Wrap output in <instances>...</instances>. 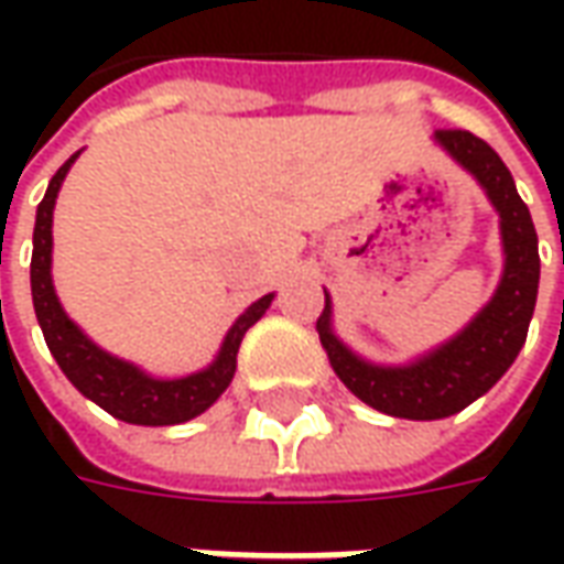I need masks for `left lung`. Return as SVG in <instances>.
Instances as JSON below:
<instances>
[{
  "instance_id": "obj_1",
  "label": "left lung",
  "mask_w": 564,
  "mask_h": 564,
  "mask_svg": "<svg viewBox=\"0 0 564 564\" xmlns=\"http://www.w3.org/2000/svg\"><path fill=\"white\" fill-rule=\"evenodd\" d=\"M75 160H78V153L63 162L59 172L51 177L42 205L35 210V229H32V305H35V317L44 332L47 350L56 359V366L63 368V375L72 380V387L117 420L132 425L186 423L193 416L205 414L232 383L241 338L265 314V307L271 305V293L262 295L235 319L229 332L223 335L220 350L208 368H198L181 378H153L135 362H127V359L102 350L75 319L68 317L54 290V274H51L54 205Z\"/></svg>"
}]
</instances>
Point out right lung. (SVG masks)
Wrapping results in <instances>:
<instances>
[{
    "label": "right lung",
    "instance_id": "right-lung-1",
    "mask_svg": "<svg viewBox=\"0 0 564 564\" xmlns=\"http://www.w3.org/2000/svg\"><path fill=\"white\" fill-rule=\"evenodd\" d=\"M437 144L477 177L501 217L505 271L492 299L459 335L408 366H375L344 347L332 332L329 293L317 319L319 341L344 387L371 408L402 420H441L492 390V383L513 366L525 344L541 278L532 214L501 156L484 139L462 129L437 132Z\"/></svg>",
    "mask_w": 564,
    "mask_h": 564
}]
</instances>
